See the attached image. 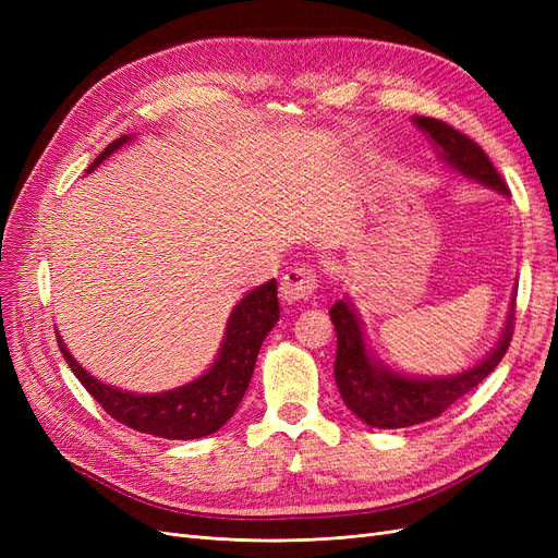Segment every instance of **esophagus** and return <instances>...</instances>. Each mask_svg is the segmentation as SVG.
Wrapping results in <instances>:
<instances>
[{"mask_svg": "<svg viewBox=\"0 0 558 558\" xmlns=\"http://www.w3.org/2000/svg\"><path fill=\"white\" fill-rule=\"evenodd\" d=\"M318 289V279L316 272L307 265H298L291 267L289 272H286L279 281V295L283 302H302V300H310Z\"/></svg>", "mask_w": 558, "mask_h": 558, "instance_id": "esophagus-1", "label": "esophagus"}]
</instances>
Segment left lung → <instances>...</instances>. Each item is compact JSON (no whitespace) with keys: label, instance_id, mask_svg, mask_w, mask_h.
Masks as SVG:
<instances>
[{"label":"left lung","instance_id":"1","mask_svg":"<svg viewBox=\"0 0 558 558\" xmlns=\"http://www.w3.org/2000/svg\"><path fill=\"white\" fill-rule=\"evenodd\" d=\"M414 121L437 144L440 156L451 167L470 179L486 183L488 189L510 193L508 183L502 181L494 162L488 160L475 140H470L468 134L440 121V118L418 116ZM330 318L337 330V388H340L347 408L375 428H404L440 416L456 400H461L494 373L508 353L514 332V312H510L500 342L477 367L447 379H412L369 361L363 344L361 320L344 300L335 302L330 307Z\"/></svg>","mask_w":558,"mask_h":558}]
</instances>
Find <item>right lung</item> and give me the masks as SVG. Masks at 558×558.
I'll use <instances>...</instances> for the list:
<instances>
[{
	"instance_id": "right-lung-1",
	"label": "right lung",
	"mask_w": 558,
	"mask_h": 558,
	"mask_svg": "<svg viewBox=\"0 0 558 558\" xmlns=\"http://www.w3.org/2000/svg\"><path fill=\"white\" fill-rule=\"evenodd\" d=\"M128 140L130 137H118L111 142L95 158L88 172ZM277 320V281L269 279L232 310L221 353H218L214 367H209V373L189 386L160 396H134L105 386L102 381L93 379L70 356L60 337L58 347L83 388L97 400V404H102V410L118 424L146 435L167 437V440H197V437L216 433L240 408L253 367H256L260 344Z\"/></svg>"
}]
</instances>
